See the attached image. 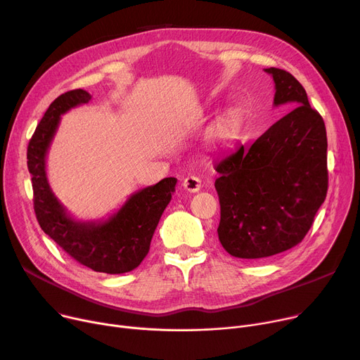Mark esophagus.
Masks as SVG:
<instances>
[{
  "instance_id": "34e87169",
  "label": "esophagus",
  "mask_w": 360,
  "mask_h": 360,
  "mask_svg": "<svg viewBox=\"0 0 360 360\" xmlns=\"http://www.w3.org/2000/svg\"><path fill=\"white\" fill-rule=\"evenodd\" d=\"M184 188L188 193H198L201 190V179L198 176H186L182 182Z\"/></svg>"
}]
</instances>
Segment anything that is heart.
<instances>
[{
  "label": "heart",
  "instance_id": "heart-1",
  "mask_svg": "<svg viewBox=\"0 0 360 360\" xmlns=\"http://www.w3.org/2000/svg\"><path fill=\"white\" fill-rule=\"evenodd\" d=\"M242 127V113L238 108H229L217 118L209 131V143L213 147H229L239 137Z\"/></svg>",
  "mask_w": 360,
  "mask_h": 360
}]
</instances>
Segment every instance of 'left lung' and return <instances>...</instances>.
Here are the masks:
<instances>
[{"label":"left lung","instance_id":"left-lung-1","mask_svg":"<svg viewBox=\"0 0 360 360\" xmlns=\"http://www.w3.org/2000/svg\"><path fill=\"white\" fill-rule=\"evenodd\" d=\"M276 87L274 106L293 108L250 148L223 159L214 186L217 228L232 257L257 259L293 248L305 238L328 188L327 132L293 75L266 68Z\"/></svg>","mask_w":360,"mask_h":360}]
</instances>
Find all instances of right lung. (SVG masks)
Here are the masks:
<instances>
[{
    "label": "right lung",
    "mask_w": 360,
    "mask_h": 360,
    "mask_svg": "<svg viewBox=\"0 0 360 360\" xmlns=\"http://www.w3.org/2000/svg\"><path fill=\"white\" fill-rule=\"evenodd\" d=\"M83 89L56 98L36 127L27 146V167L32 175L33 207L42 231L75 261L98 273L122 274L134 270L146 258L158 223L175 193L176 178H165L132 194L121 209L102 221L71 217L53 195L46 178V153L61 115L87 103Z\"/></svg>",
    "instance_id": "obj_1"
}]
</instances>
